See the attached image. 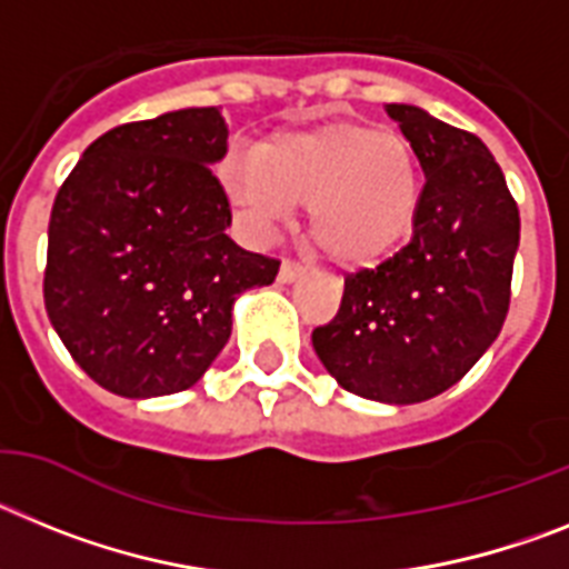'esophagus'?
Masks as SVG:
<instances>
[{"mask_svg": "<svg viewBox=\"0 0 569 569\" xmlns=\"http://www.w3.org/2000/svg\"><path fill=\"white\" fill-rule=\"evenodd\" d=\"M306 274V269L300 263H291V260H283L280 263V271H278V280L280 283H295V280H300Z\"/></svg>", "mask_w": 569, "mask_h": 569, "instance_id": "34e87169", "label": "esophagus"}]
</instances>
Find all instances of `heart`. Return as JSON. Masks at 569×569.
Segmentation results:
<instances>
[{"label": "heart", "instance_id": "1", "mask_svg": "<svg viewBox=\"0 0 569 569\" xmlns=\"http://www.w3.org/2000/svg\"><path fill=\"white\" fill-rule=\"evenodd\" d=\"M226 194L254 231L309 206V237L346 266L387 257L412 231L421 166L407 140L355 122L283 131L226 168Z\"/></svg>", "mask_w": 569, "mask_h": 569}]
</instances>
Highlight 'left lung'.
Returning <instances> with one entry per match:
<instances>
[{"mask_svg": "<svg viewBox=\"0 0 569 569\" xmlns=\"http://www.w3.org/2000/svg\"><path fill=\"white\" fill-rule=\"evenodd\" d=\"M423 168L412 240L349 274L340 309L312 332L326 372L346 392L380 403H421L476 367L510 309L518 206L496 157L423 108L392 102Z\"/></svg>", "mask_w": 569, "mask_h": 569, "instance_id": "left-lung-1", "label": "left lung"}]
</instances>
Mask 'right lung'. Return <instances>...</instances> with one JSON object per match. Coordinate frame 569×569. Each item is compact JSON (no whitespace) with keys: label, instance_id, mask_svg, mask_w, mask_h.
Segmentation results:
<instances>
[{"label":"right lung","instance_id":"1","mask_svg":"<svg viewBox=\"0 0 569 569\" xmlns=\"http://www.w3.org/2000/svg\"><path fill=\"white\" fill-rule=\"evenodd\" d=\"M220 108L111 128L62 182L48 223L46 309L102 389L160 398L194 387L223 352L237 295L280 263L226 234L211 174L229 151Z\"/></svg>","mask_w":569,"mask_h":569}]
</instances>
